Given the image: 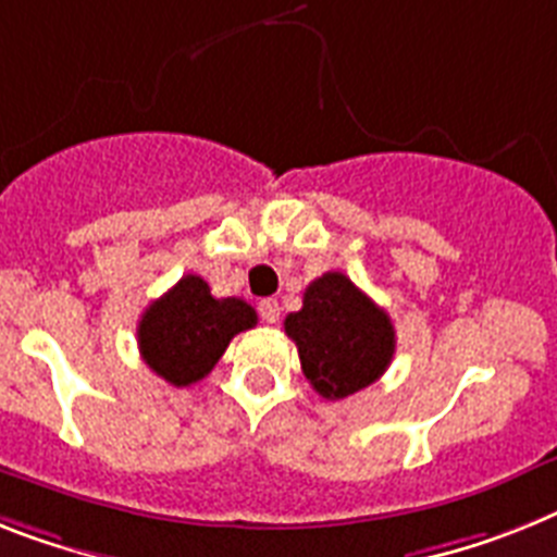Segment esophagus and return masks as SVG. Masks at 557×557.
Listing matches in <instances>:
<instances>
[{"label":"esophagus","mask_w":557,"mask_h":557,"mask_svg":"<svg viewBox=\"0 0 557 557\" xmlns=\"http://www.w3.org/2000/svg\"><path fill=\"white\" fill-rule=\"evenodd\" d=\"M260 317H263V322L274 325V322L280 320V302L277 300H260Z\"/></svg>","instance_id":"obj_1"}]
</instances>
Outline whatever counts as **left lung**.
Segmentation results:
<instances>
[{"label":"left lung","mask_w":557,"mask_h":557,"mask_svg":"<svg viewBox=\"0 0 557 557\" xmlns=\"http://www.w3.org/2000/svg\"><path fill=\"white\" fill-rule=\"evenodd\" d=\"M300 366L322 399H345L380 380L396 350L391 317L345 274L325 271L286 317Z\"/></svg>","instance_id":"left-lung-1"}]
</instances>
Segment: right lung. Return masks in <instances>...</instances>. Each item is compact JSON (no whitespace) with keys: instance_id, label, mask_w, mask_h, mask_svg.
<instances>
[{"instance_id":"right-lung-1","label":"right lung","mask_w":557,"mask_h":557,"mask_svg":"<svg viewBox=\"0 0 557 557\" xmlns=\"http://www.w3.org/2000/svg\"><path fill=\"white\" fill-rule=\"evenodd\" d=\"M257 325L255 308L237 297H212L209 283L186 274L149 302L138 322V348L152 371L175 387L200 382L218 366L232 336Z\"/></svg>"}]
</instances>
